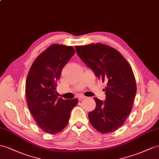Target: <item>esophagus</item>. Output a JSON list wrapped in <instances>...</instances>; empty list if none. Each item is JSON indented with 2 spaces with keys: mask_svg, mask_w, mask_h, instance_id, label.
Here are the masks:
<instances>
[{
  "mask_svg": "<svg viewBox=\"0 0 159 159\" xmlns=\"http://www.w3.org/2000/svg\"><path fill=\"white\" fill-rule=\"evenodd\" d=\"M84 98H85V97H84V96H83V95H80V96H79V97H78V99H79V101L83 100V99H84Z\"/></svg>",
  "mask_w": 159,
  "mask_h": 159,
  "instance_id": "esophagus-1",
  "label": "esophagus"
}]
</instances>
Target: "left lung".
Segmentation results:
<instances>
[{
    "label": "left lung",
    "instance_id": "left-lung-1",
    "mask_svg": "<svg viewBox=\"0 0 159 159\" xmlns=\"http://www.w3.org/2000/svg\"><path fill=\"white\" fill-rule=\"evenodd\" d=\"M75 48L96 76L107 83L105 101L95 97L96 107L89 113V121L102 134L115 131L124 124L132 109L136 93L132 69L118 51L107 45L91 43Z\"/></svg>",
    "mask_w": 159,
    "mask_h": 159
}]
</instances>
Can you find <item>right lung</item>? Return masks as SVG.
Segmentation results:
<instances>
[{
  "mask_svg": "<svg viewBox=\"0 0 159 159\" xmlns=\"http://www.w3.org/2000/svg\"><path fill=\"white\" fill-rule=\"evenodd\" d=\"M75 50L72 46L52 44L35 60L25 84L27 106L45 132L56 134L66 127L78 99L58 98L57 82L62 68Z\"/></svg>",
  "mask_w": 159,
  "mask_h": 159,
  "instance_id": "right-lung-1",
  "label": "right lung"
}]
</instances>
